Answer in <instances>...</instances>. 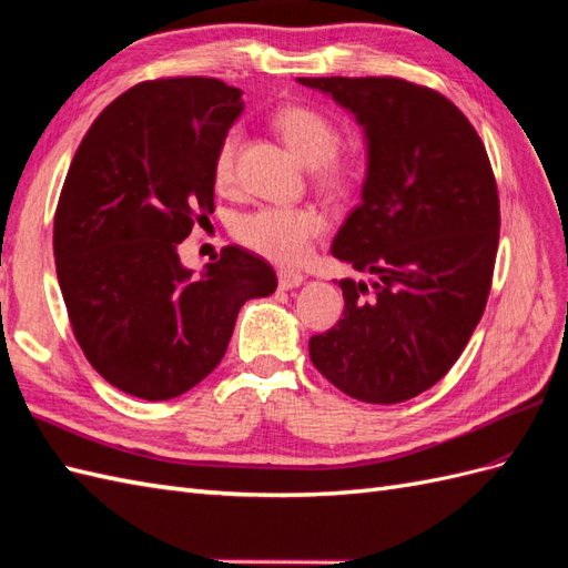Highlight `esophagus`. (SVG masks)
I'll return each instance as SVG.
<instances>
[{"mask_svg":"<svg viewBox=\"0 0 568 568\" xmlns=\"http://www.w3.org/2000/svg\"><path fill=\"white\" fill-rule=\"evenodd\" d=\"M304 275L300 271H293V268H281L278 271V285L281 290H293L297 285H302Z\"/></svg>","mask_w":568,"mask_h":568,"instance_id":"esophagus-1","label":"esophagus"}]
</instances>
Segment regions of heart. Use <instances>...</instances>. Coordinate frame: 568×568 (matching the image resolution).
Wrapping results in <instances>:
<instances>
[{"instance_id":"heart-1","label":"heart","mask_w":568,"mask_h":568,"mask_svg":"<svg viewBox=\"0 0 568 568\" xmlns=\"http://www.w3.org/2000/svg\"><path fill=\"white\" fill-rule=\"evenodd\" d=\"M273 126L304 163L312 165L314 182L326 192H347L362 170L355 145L341 143V132L326 112L312 105H287L275 112ZM240 132L230 129L213 155V184L230 189L237 174ZM326 227L314 206H258L242 213L232 235L252 252L281 264H297L312 252L314 240Z\"/></svg>"}]
</instances>
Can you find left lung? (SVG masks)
Segmentation results:
<instances>
[{"instance_id": "obj_1", "label": "left lung", "mask_w": 568, "mask_h": 568, "mask_svg": "<svg viewBox=\"0 0 568 568\" xmlns=\"http://www.w3.org/2000/svg\"><path fill=\"white\" fill-rule=\"evenodd\" d=\"M357 114L369 139L362 203L331 252L372 287L341 281L343 318L310 357L355 400L394 405L456 365L485 314L499 192L483 139L439 91L396 77L297 79Z\"/></svg>"}]
</instances>
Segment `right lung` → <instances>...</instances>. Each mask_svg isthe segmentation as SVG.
I'll return each instance as SVG.
<instances>
[{"mask_svg":"<svg viewBox=\"0 0 568 568\" xmlns=\"http://www.w3.org/2000/svg\"><path fill=\"white\" fill-rule=\"evenodd\" d=\"M221 79L141 81L98 114L54 211V266L91 367L143 400L182 396L221 365L246 300L273 268L223 246L201 278L178 246L213 213V155L242 112Z\"/></svg>","mask_w":568,"mask_h":568,"instance_id":"add662e5","label":"right lung"}]
</instances>
